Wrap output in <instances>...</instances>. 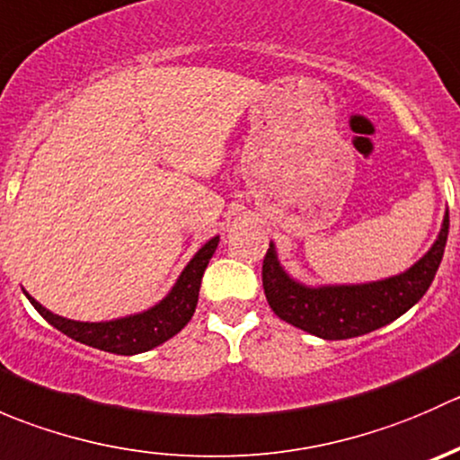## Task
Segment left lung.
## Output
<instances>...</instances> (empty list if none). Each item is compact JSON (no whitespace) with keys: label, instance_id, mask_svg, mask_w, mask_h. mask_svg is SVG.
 Here are the masks:
<instances>
[{"label":"left lung","instance_id":"left-lung-1","mask_svg":"<svg viewBox=\"0 0 460 460\" xmlns=\"http://www.w3.org/2000/svg\"><path fill=\"white\" fill-rule=\"evenodd\" d=\"M447 231L449 213H445L438 238L419 262L398 276L363 285H303L285 271L271 243L262 262L269 307L285 323L324 341H345L385 327L414 307L429 289L443 260Z\"/></svg>","mask_w":460,"mask_h":460}]
</instances>
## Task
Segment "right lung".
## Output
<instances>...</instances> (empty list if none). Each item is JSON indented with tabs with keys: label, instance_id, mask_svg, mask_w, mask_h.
I'll list each match as a JSON object with an SVG mask.
<instances>
[{
	"label": "right lung",
	"instance_id": "right-lung-1",
	"mask_svg": "<svg viewBox=\"0 0 460 460\" xmlns=\"http://www.w3.org/2000/svg\"><path fill=\"white\" fill-rule=\"evenodd\" d=\"M217 243H220V238L216 235L207 244H202L200 252L191 258V262L180 273L173 289L160 303L153 305L151 309L142 314H133V316L104 320V323H80V320L62 318L58 314L49 312L35 298H31L26 291L24 294L46 323H50L73 341L119 356L142 354V351L153 349V347L173 338L191 320L198 305V294H200L204 269H207L208 260L216 253Z\"/></svg>",
	"mask_w": 460,
	"mask_h": 460
}]
</instances>
